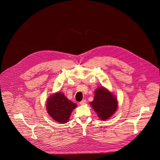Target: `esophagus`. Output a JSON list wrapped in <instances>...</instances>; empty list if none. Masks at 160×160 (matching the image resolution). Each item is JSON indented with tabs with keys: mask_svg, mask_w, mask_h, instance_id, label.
<instances>
[{
	"mask_svg": "<svg viewBox=\"0 0 160 160\" xmlns=\"http://www.w3.org/2000/svg\"><path fill=\"white\" fill-rule=\"evenodd\" d=\"M85 102H86V100H85V99H83V100H82V101L80 102V105H83V104H85Z\"/></svg>",
	"mask_w": 160,
	"mask_h": 160,
	"instance_id": "obj_1",
	"label": "esophagus"
}]
</instances>
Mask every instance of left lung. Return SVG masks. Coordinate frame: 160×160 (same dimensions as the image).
<instances>
[{
  "mask_svg": "<svg viewBox=\"0 0 160 160\" xmlns=\"http://www.w3.org/2000/svg\"><path fill=\"white\" fill-rule=\"evenodd\" d=\"M90 104L102 120L111 117L118 108L117 98L109 90L102 87L95 90L94 101Z\"/></svg>",
  "mask_w": 160,
  "mask_h": 160,
  "instance_id": "8db88e82",
  "label": "left lung"
}]
</instances>
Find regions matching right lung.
I'll list each match as a JSON object with an SVG mask.
<instances>
[{"label": "right lung", "instance_id": "obj_1", "mask_svg": "<svg viewBox=\"0 0 160 160\" xmlns=\"http://www.w3.org/2000/svg\"><path fill=\"white\" fill-rule=\"evenodd\" d=\"M77 104L68 99L62 92H56L49 96L46 104L49 115L54 120L66 123L69 120L71 113L77 108Z\"/></svg>", "mask_w": 160, "mask_h": 160}]
</instances>
